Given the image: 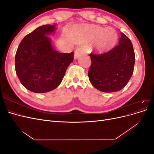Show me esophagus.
<instances>
[{"mask_svg":"<svg viewBox=\"0 0 154 154\" xmlns=\"http://www.w3.org/2000/svg\"><path fill=\"white\" fill-rule=\"evenodd\" d=\"M85 52V50L83 47H79L75 51H74V58H78L81 55L83 54Z\"/></svg>","mask_w":154,"mask_h":154,"instance_id":"obj_1","label":"esophagus"}]
</instances>
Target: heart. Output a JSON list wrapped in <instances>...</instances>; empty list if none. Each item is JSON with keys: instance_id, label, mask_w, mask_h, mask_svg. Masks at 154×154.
Segmentation results:
<instances>
[{"instance_id": "obj_1", "label": "heart", "mask_w": 154, "mask_h": 154, "mask_svg": "<svg viewBox=\"0 0 154 154\" xmlns=\"http://www.w3.org/2000/svg\"><path fill=\"white\" fill-rule=\"evenodd\" d=\"M80 32L82 36L88 40L97 37L96 48L100 51L110 48L117 40V35L113 29L85 26L80 29Z\"/></svg>"}]
</instances>
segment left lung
<instances>
[{
  "label": "left lung",
  "mask_w": 154,
  "mask_h": 154,
  "mask_svg": "<svg viewBox=\"0 0 154 154\" xmlns=\"http://www.w3.org/2000/svg\"><path fill=\"white\" fill-rule=\"evenodd\" d=\"M88 78L96 89L104 92L122 90L132 76L135 53L131 41L122 32L118 44L106 53L90 54Z\"/></svg>",
  "instance_id": "left-lung-1"
}]
</instances>
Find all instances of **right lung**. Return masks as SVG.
I'll return each mask as SVG.
<instances>
[{
  "mask_svg": "<svg viewBox=\"0 0 154 154\" xmlns=\"http://www.w3.org/2000/svg\"><path fill=\"white\" fill-rule=\"evenodd\" d=\"M56 25L37 27L26 35L15 54V71L25 88L36 93L54 90L62 82L74 59V52L61 53L53 49L48 35Z\"/></svg>",
  "mask_w": 154,
  "mask_h": 154,
  "instance_id": "obj_1",
  "label": "right lung"
}]
</instances>
